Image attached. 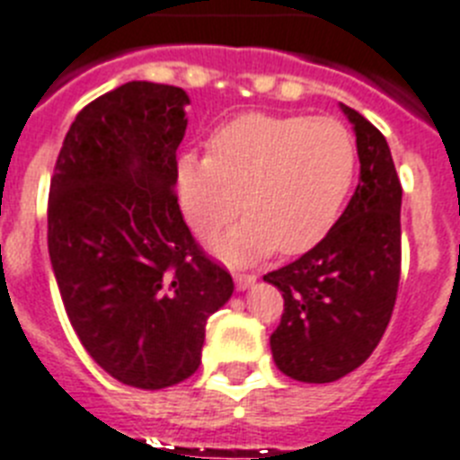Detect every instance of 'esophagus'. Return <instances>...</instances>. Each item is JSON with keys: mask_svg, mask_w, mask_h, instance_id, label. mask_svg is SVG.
<instances>
[{"mask_svg": "<svg viewBox=\"0 0 460 460\" xmlns=\"http://www.w3.org/2000/svg\"><path fill=\"white\" fill-rule=\"evenodd\" d=\"M256 284V274H234V286L237 290H246Z\"/></svg>", "mask_w": 460, "mask_h": 460, "instance_id": "obj_1", "label": "esophagus"}]
</instances>
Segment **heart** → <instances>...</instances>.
Here are the masks:
<instances>
[{
	"label": "heart",
	"instance_id": "obj_1",
	"mask_svg": "<svg viewBox=\"0 0 460 460\" xmlns=\"http://www.w3.org/2000/svg\"><path fill=\"white\" fill-rule=\"evenodd\" d=\"M356 174V146L335 118L242 113L216 129L209 155L183 153L176 192L183 218L199 237L249 218L211 239L234 265L314 249L335 226ZM243 202H238V198Z\"/></svg>",
	"mask_w": 460,
	"mask_h": 460
}]
</instances>
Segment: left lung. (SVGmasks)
I'll return each mask as SVG.
<instances>
[{
	"instance_id": "obj_1",
	"label": "left lung",
	"mask_w": 460,
	"mask_h": 460,
	"mask_svg": "<svg viewBox=\"0 0 460 460\" xmlns=\"http://www.w3.org/2000/svg\"><path fill=\"white\" fill-rule=\"evenodd\" d=\"M356 135L360 176L331 233L286 268L265 274L284 296L270 337L274 363L307 384L342 379L382 340L400 281L402 188L391 148L367 118L340 104Z\"/></svg>"
}]
</instances>
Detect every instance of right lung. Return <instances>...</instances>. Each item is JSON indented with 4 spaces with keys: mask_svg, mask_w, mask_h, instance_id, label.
Masks as SVG:
<instances>
[{
    "mask_svg": "<svg viewBox=\"0 0 460 460\" xmlns=\"http://www.w3.org/2000/svg\"><path fill=\"white\" fill-rule=\"evenodd\" d=\"M188 104L183 88L148 81L97 97L50 179L49 253L66 316L102 370L146 391L198 370L207 319L234 290L176 202Z\"/></svg>",
    "mask_w": 460,
    "mask_h": 460,
    "instance_id": "obj_1",
    "label": "right lung"
}]
</instances>
